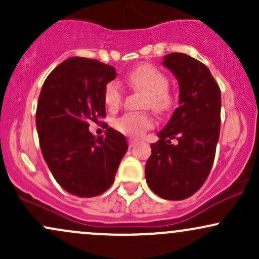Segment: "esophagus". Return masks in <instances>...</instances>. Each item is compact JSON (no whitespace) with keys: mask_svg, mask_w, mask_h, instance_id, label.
<instances>
[{"mask_svg":"<svg viewBox=\"0 0 259 259\" xmlns=\"http://www.w3.org/2000/svg\"><path fill=\"white\" fill-rule=\"evenodd\" d=\"M138 144H139V141H138V140L129 139V147H130V148L134 147V146H135V145H138Z\"/></svg>","mask_w":259,"mask_h":259,"instance_id":"1","label":"esophagus"}]
</instances>
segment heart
Instances as JSON below:
<instances>
[{
  "label": "heart",
  "instance_id": "obj_1",
  "mask_svg": "<svg viewBox=\"0 0 259 259\" xmlns=\"http://www.w3.org/2000/svg\"><path fill=\"white\" fill-rule=\"evenodd\" d=\"M126 81L132 88L144 92L142 108H151L157 113H167L173 108L174 97L167 90L169 80L159 69L150 64H142L127 74ZM103 101L109 111H117L123 101L119 84L112 81L106 85ZM153 118L146 112L126 113L114 121L118 132L130 138H140L153 126Z\"/></svg>",
  "mask_w": 259,
  "mask_h": 259
}]
</instances>
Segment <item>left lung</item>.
Masks as SVG:
<instances>
[{"label": "left lung", "mask_w": 259, "mask_h": 259, "mask_svg": "<svg viewBox=\"0 0 259 259\" xmlns=\"http://www.w3.org/2000/svg\"><path fill=\"white\" fill-rule=\"evenodd\" d=\"M179 82V107L151 145L147 185L165 200H185L206 181L221 132V89L209 69L185 53L164 56ZM175 141V143H171Z\"/></svg>", "instance_id": "left-lung-1"}]
</instances>
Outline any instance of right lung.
Masks as SVG:
<instances>
[{"instance_id":"obj_1","label":"right lung","mask_w":259,"mask_h":259,"mask_svg":"<svg viewBox=\"0 0 259 259\" xmlns=\"http://www.w3.org/2000/svg\"><path fill=\"white\" fill-rule=\"evenodd\" d=\"M112 65L72 57L45 80L36 108L41 152L56 181L78 197L109 189L127 150L125 136L108 127L95 138L89 121L106 117L103 91L115 79Z\"/></svg>"}]
</instances>
